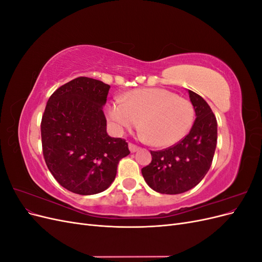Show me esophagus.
I'll return each mask as SVG.
<instances>
[{"instance_id": "esophagus-1", "label": "esophagus", "mask_w": 262, "mask_h": 262, "mask_svg": "<svg viewBox=\"0 0 262 262\" xmlns=\"http://www.w3.org/2000/svg\"><path fill=\"white\" fill-rule=\"evenodd\" d=\"M139 146H137V145H134V144H132V143H129V149H130V152L131 153H136L137 150H139Z\"/></svg>"}]
</instances>
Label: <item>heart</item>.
Listing matches in <instances>:
<instances>
[{
	"instance_id": "b5f03b06",
	"label": "heart",
	"mask_w": 262,
	"mask_h": 262,
	"mask_svg": "<svg viewBox=\"0 0 262 262\" xmlns=\"http://www.w3.org/2000/svg\"><path fill=\"white\" fill-rule=\"evenodd\" d=\"M117 131L130 130L140 121L142 138L157 147H168L191 128L194 108L191 101L164 89H140L125 94L121 101L107 107Z\"/></svg>"
}]
</instances>
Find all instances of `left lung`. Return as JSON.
Wrapping results in <instances>:
<instances>
[{
  "label": "left lung",
  "mask_w": 262,
  "mask_h": 262,
  "mask_svg": "<svg viewBox=\"0 0 262 262\" xmlns=\"http://www.w3.org/2000/svg\"><path fill=\"white\" fill-rule=\"evenodd\" d=\"M188 93L195 112L191 130L177 144L150 150L152 162L142 168L146 184L156 192H186L199 184L211 167L217 142L216 118L200 95Z\"/></svg>",
  "instance_id": "8db88e82"
}]
</instances>
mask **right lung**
Here are the masks:
<instances>
[{"label":"right lung","instance_id":"obj_1","mask_svg":"<svg viewBox=\"0 0 262 262\" xmlns=\"http://www.w3.org/2000/svg\"><path fill=\"white\" fill-rule=\"evenodd\" d=\"M110 86L81 76L62 85L47 102L41 120L42 153L59 184L82 195L106 190L119 161L130 154L128 143L106 131Z\"/></svg>","mask_w":262,"mask_h":262}]
</instances>
